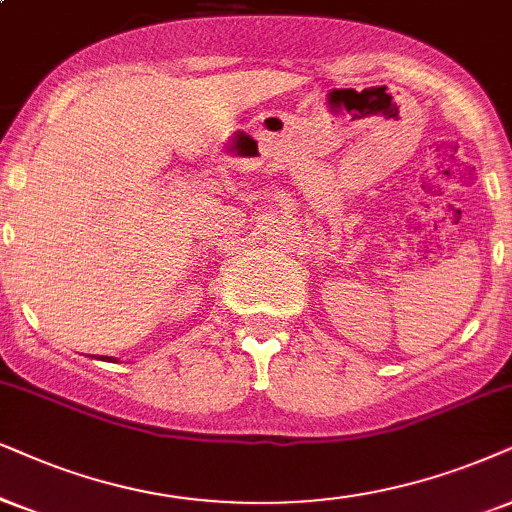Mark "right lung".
Listing matches in <instances>:
<instances>
[{
	"label": "right lung",
	"instance_id": "right-lung-1",
	"mask_svg": "<svg viewBox=\"0 0 512 512\" xmlns=\"http://www.w3.org/2000/svg\"><path fill=\"white\" fill-rule=\"evenodd\" d=\"M106 359H108V361H113V357H106Z\"/></svg>",
	"mask_w": 512,
	"mask_h": 512
}]
</instances>
